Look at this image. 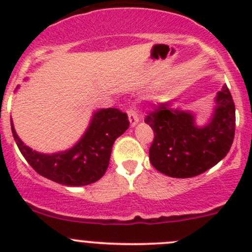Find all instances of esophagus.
Masks as SVG:
<instances>
[{
	"label": "esophagus",
	"instance_id": "1",
	"mask_svg": "<svg viewBox=\"0 0 252 252\" xmlns=\"http://www.w3.org/2000/svg\"><path fill=\"white\" fill-rule=\"evenodd\" d=\"M128 117H129V122H130V126H134L138 124L139 122V114L138 111L135 108H129L128 110Z\"/></svg>",
	"mask_w": 252,
	"mask_h": 252
}]
</instances>
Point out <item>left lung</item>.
<instances>
[{
  "mask_svg": "<svg viewBox=\"0 0 252 252\" xmlns=\"http://www.w3.org/2000/svg\"><path fill=\"white\" fill-rule=\"evenodd\" d=\"M215 113L206 126H195L194 114L169 102L154 105L145 123L154 130L149 155L152 166L173 178H190L210 169L227 156L235 133V106L227 85L217 94Z\"/></svg>",
  "mask_w": 252,
  "mask_h": 252,
  "instance_id": "8db88e82",
  "label": "left lung"
}]
</instances>
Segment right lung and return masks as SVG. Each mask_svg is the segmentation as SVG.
<instances>
[{"label": "right lung", "instance_id": "1", "mask_svg": "<svg viewBox=\"0 0 252 252\" xmlns=\"http://www.w3.org/2000/svg\"><path fill=\"white\" fill-rule=\"evenodd\" d=\"M11 128L18 149L37 173L58 184L81 187L97 182L105 174L110 164L112 146L129 128V121L126 113L118 108L97 111L77 145L52 155L32 151L18 138L13 123Z\"/></svg>", "mask_w": 252, "mask_h": 252}]
</instances>
